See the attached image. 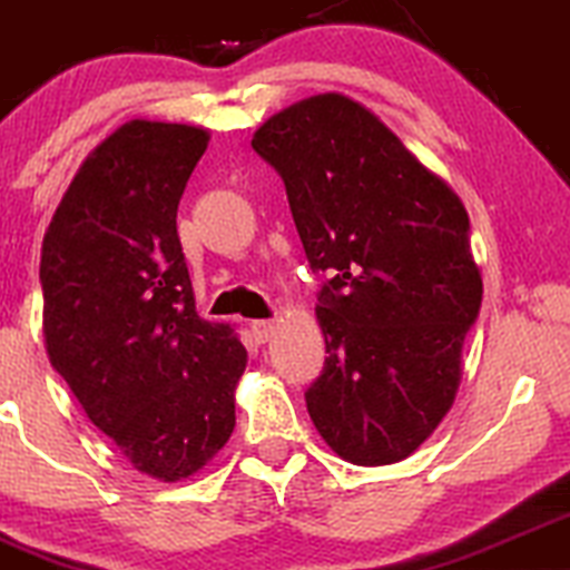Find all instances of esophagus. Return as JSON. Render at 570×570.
Returning <instances> with one entry per match:
<instances>
[{
	"label": "esophagus",
	"mask_w": 570,
	"mask_h": 570,
	"mask_svg": "<svg viewBox=\"0 0 570 570\" xmlns=\"http://www.w3.org/2000/svg\"><path fill=\"white\" fill-rule=\"evenodd\" d=\"M250 334L258 344L268 342L274 336V320H253L250 323Z\"/></svg>",
	"instance_id": "esophagus-1"
}]
</instances>
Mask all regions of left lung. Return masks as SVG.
<instances>
[{"instance_id": "obj_1", "label": "left lung", "mask_w": 570, "mask_h": 570, "mask_svg": "<svg viewBox=\"0 0 570 570\" xmlns=\"http://www.w3.org/2000/svg\"><path fill=\"white\" fill-rule=\"evenodd\" d=\"M253 150L283 177L306 261L323 272L328 357L304 393L312 423L350 463L404 460L450 412L482 306L469 213L342 94L268 118Z\"/></svg>"}]
</instances>
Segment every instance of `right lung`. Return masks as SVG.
I'll return each mask as SVG.
<instances>
[{
  "label": "right lung",
  "mask_w": 570,
  "mask_h": 570,
  "mask_svg": "<svg viewBox=\"0 0 570 570\" xmlns=\"http://www.w3.org/2000/svg\"><path fill=\"white\" fill-rule=\"evenodd\" d=\"M207 131L131 120L63 194L42 242L50 366L134 469L177 482L236 425L247 350L202 320L177 236V204Z\"/></svg>",
  "instance_id": "obj_1"
}]
</instances>
